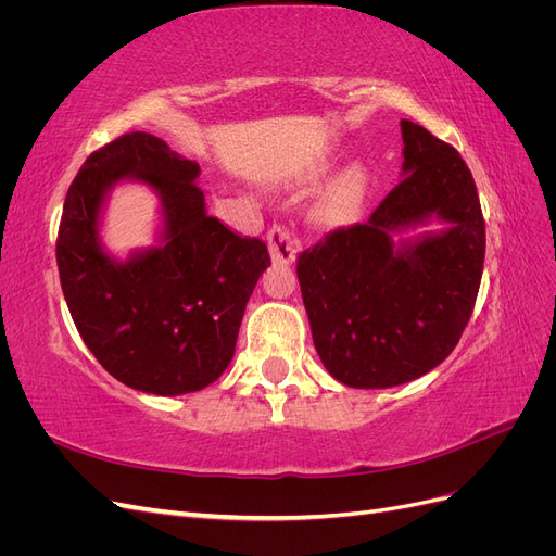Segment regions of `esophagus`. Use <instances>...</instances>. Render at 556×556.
I'll list each match as a JSON object with an SVG mask.
<instances>
[{
	"mask_svg": "<svg viewBox=\"0 0 556 556\" xmlns=\"http://www.w3.org/2000/svg\"><path fill=\"white\" fill-rule=\"evenodd\" d=\"M266 241H268V252H271L274 264L290 266V264L296 260L299 241L292 237L290 229L274 227L271 231L266 233Z\"/></svg>",
	"mask_w": 556,
	"mask_h": 556,
	"instance_id": "1",
	"label": "esophagus"
}]
</instances>
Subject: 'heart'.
Returning a JSON list of instances; mask_svg holds the SVG:
<instances>
[{
    "instance_id": "obj_1",
    "label": "heart",
    "mask_w": 556,
    "mask_h": 556,
    "mask_svg": "<svg viewBox=\"0 0 556 556\" xmlns=\"http://www.w3.org/2000/svg\"><path fill=\"white\" fill-rule=\"evenodd\" d=\"M331 166V160H317L313 166H308L306 174L301 176V182H315L319 176L327 174ZM368 190H371V176H368L364 164H350L336 176L325 192L319 194L313 206V220L317 227L323 229H341L350 227L357 220L366 199Z\"/></svg>"
}]
</instances>
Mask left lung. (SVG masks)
<instances>
[{"instance_id": "obj_1", "label": "left lung", "mask_w": 556, "mask_h": 556, "mask_svg": "<svg viewBox=\"0 0 556 556\" xmlns=\"http://www.w3.org/2000/svg\"><path fill=\"white\" fill-rule=\"evenodd\" d=\"M401 180L366 223L299 255L313 343L357 390L410 382L439 366L476 306L484 220L473 176L452 146L401 121ZM435 222L439 230H425Z\"/></svg>"}]
</instances>
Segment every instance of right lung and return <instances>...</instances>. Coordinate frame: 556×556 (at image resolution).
Here are the masks:
<instances>
[{
	"mask_svg": "<svg viewBox=\"0 0 556 556\" xmlns=\"http://www.w3.org/2000/svg\"><path fill=\"white\" fill-rule=\"evenodd\" d=\"M201 169L146 131L92 153L64 199L58 268L74 325L97 362L146 394L199 392L225 374L245 304L271 264L206 213ZM121 181L161 199L156 243L127 258L101 241L105 201Z\"/></svg>",
	"mask_w": 556,
	"mask_h": 556,
	"instance_id": "obj_1",
	"label": "right lung"
}]
</instances>
